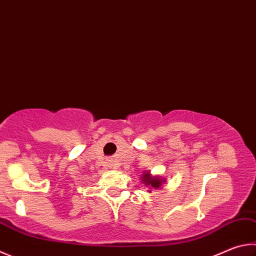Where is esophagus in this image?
<instances>
[{
    "instance_id": "esophagus-1",
    "label": "esophagus",
    "mask_w": 256,
    "mask_h": 256,
    "mask_svg": "<svg viewBox=\"0 0 256 256\" xmlns=\"http://www.w3.org/2000/svg\"><path fill=\"white\" fill-rule=\"evenodd\" d=\"M108 164H110V166H114V161H110Z\"/></svg>"
}]
</instances>
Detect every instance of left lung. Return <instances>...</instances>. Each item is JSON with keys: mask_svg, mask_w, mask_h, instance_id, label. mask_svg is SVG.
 <instances>
[{"mask_svg": "<svg viewBox=\"0 0 256 256\" xmlns=\"http://www.w3.org/2000/svg\"><path fill=\"white\" fill-rule=\"evenodd\" d=\"M142 182L146 186V187H148V189H158V188H160L161 187V184H164V182H166V180L164 179H161V178H159V176H151L150 174V172H146L142 176ZM148 192H151V190H148Z\"/></svg>", "mask_w": 256, "mask_h": 256, "instance_id": "obj_1", "label": "left lung"}]
</instances>
